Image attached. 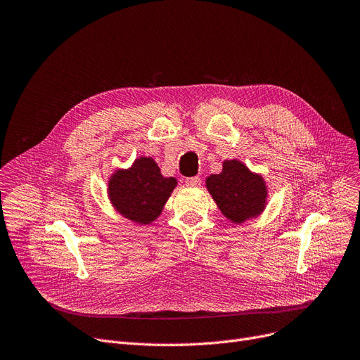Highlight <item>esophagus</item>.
I'll return each mask as SVG.
<instances>
[{"label": "esophagus", "instance_id": "34e87169", "mask_svg": "<svg viewBox=\"0 0 360 360\" xmlns=\"http://www.w3.org/2000/svg\"><path fill=\"white\" fill-rule=\"evenodd\" d=\"M200 176H191L185 179V185H188V187H198L200 185Z\"/></svg>", "mask_w": 360, "mask_h": 360}]
</instances>
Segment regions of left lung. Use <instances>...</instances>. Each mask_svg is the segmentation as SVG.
<instances>
[{"instance_id": "left-lung-1", "label": "left lung", "mask_w": 360, "mask_h": 360, "mask_svg": "<svg viewBox=\"0 0 360 360\" xmlns=\"http://www.w3.org/2000/svg\"><path fill=\"white\" fill-rule=\"evenodd\" d=\"M206 188L222 215L236 224L258 217L267 203L262 176L252 173L238 160H225L221 173L207 176Z\"/></svg>"}]
</instances>
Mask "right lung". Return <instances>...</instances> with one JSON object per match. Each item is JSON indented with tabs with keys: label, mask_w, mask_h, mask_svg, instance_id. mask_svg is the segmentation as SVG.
<instances>
[{
	"label": "right lung",
	"mask_w": 360,
	"mask_h": 360,
	"mask_svg": "<svg viewBox=\"0 0 360 360\" xmlns=\"http://www.w3.org/2000/svg\"><path fill=\"white\" fill-rule=\"evenodd\" d=\"M176 187L175 178H165L151 157H139L131 167L112 173L108 195L118 214L138 224H150L160 214Z\"/></svg>",
	"instance_id": "right-lung-1"
}]
</instances>
